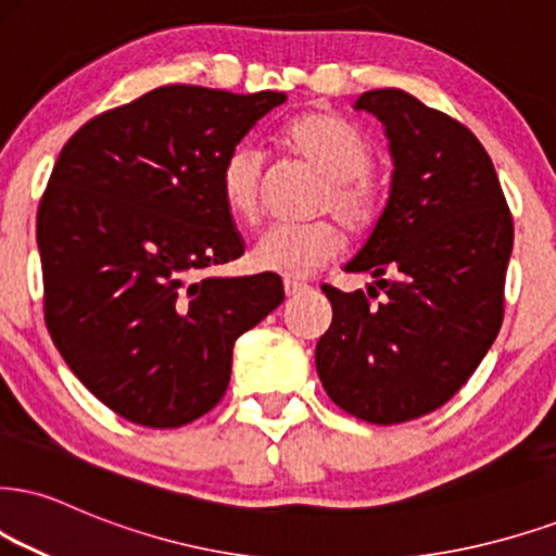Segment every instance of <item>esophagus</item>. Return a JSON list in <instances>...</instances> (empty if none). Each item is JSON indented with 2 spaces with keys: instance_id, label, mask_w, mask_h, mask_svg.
I'll return each instance as SVG.
<instances>
[{
  "instance_id": "obj_1",
  "label": "esophagus",
  "mask_w": 556,
  "mask_h": 556,
  "mask_svg": "<svg viewBox=\"0 0 556 556\" xmlns=\"http://www.w3.org/2000/svg\"><path fill=\"white\" fill-rule=\"evenodd\" d=\"M283 289H286V296H301V293H306L309 291V286L306 283H301V280H286L283 283Z\"/></svg>"
}]
</instances>
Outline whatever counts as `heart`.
Instances as JSON below:
<instances>
[{"label":"heart","instance_id":"heart-1","mask_svg":"<svg viewBox=\"0 0 556 556\" xmlns=\"http://www.w3.org/2000/svg\"><path fill=\"white\" fill-rule=\"evenodd\" d=\"M283 139L327 180L321 208L332 211L348 229L366 231L379 216V195L366 173L374 149L353 123L332 113H306L286 126ZM263 152L250 143L235 147L222 164V198L239 222H255L263 201ZM345 247V235L332 222L276 224L252 247L260 270L286 278H306L330 263Z\"/></svg>","mask_w":556,"mask_h":556}]
</instances>
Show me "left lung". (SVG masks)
Wrapping results in <instances>:
<instances>
[{"instance_id": "1", "label": "left lung", "mask_w": 556, "mask_h": 556, "mask_svg": "<svg viewBox=\"0 0 556 556\" xmlns=\"http://www.w3.org/2000/svg\"><path fill=\"white\" fill-rule=\"evenodd\" d=\"M355 111L381 121L392 188L345 263L374 286L321 289L332 325L317 342V374L345 413L394 425L448 402L495 342L513 218L490 154L467 126L402 89L363 92ZM376 288L384 291L379 305Z\"/></svg>"}]
</instances>
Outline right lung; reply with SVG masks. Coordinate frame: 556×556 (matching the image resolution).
<instances>
[{"label":"right lung","instance_id":"right-lung-1","mask_svg":"<svg viewBox=\"0 0 556 556\" xmlns=\"http://www.w3.org/2000/svg\"><path fill=\"white\" fill-rule=\"evenodd\" d=\"M283 92L167 85L79 128L38 208L46 325L115 415L180 428L214 409L239 334L283 301L276 273L218 278L244 252L222 164Z\"/></svg>","mask_w":556,"mask_h":556}]
</instances>
